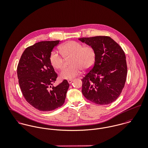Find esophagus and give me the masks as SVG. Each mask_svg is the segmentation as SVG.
Listing matches in <instances>:
<instances>
[{"instance_id": "obj_1", "label": "esophagus", "mask_w": 148, "mask_h": 148, "mask_svg": "<svg viewBox=\"0 0 148 148\" xmlns=\"http://www.w3.org/2000/svg\"><path fill=\"white\" fill-rule=\"evenodd\" d=\"M72 82H73V80H72V79H69V80H68V82L69 84H71V83H72Z\"/></svg>"}]
</instances>
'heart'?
<instances>
[{"label": "heart", "instance_id": "1", "mask_svg": "<svg viewBox=\"0 0 148 148\" xmlns=\"http://www.w3.org/2000/svg\"><path fill=\"white\" fill-rule=\"evenodd\" d=\"M60 50L62 56L56 51L49 55V62L56 69H62L64 65V59L71 58L69 66L64 68L60 73L61 78L71 79L80 75L82 69L89 71L93 68L96 60L95 48L90 45H84L81 42L69 41L64 43Z\"/></svg>", "mask_w": 148, "mask_h": 148}]
</instances>
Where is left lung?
Listing matches in <instances>:
<instances>
[{
  "label": "left lung",
  "instance_id": "8db88e82",
  "mask_svg": "<svg viewBox=\"0 0 148 148\" xmlns=\"http://www.w3.org/2000/svg\"><path fill=\"white\" fill-rule=\"evenodd\" d=\"M79 40L93 46L97 55L94 66L82 79L83 95L99 105L114 102L122 92L127 79V62L123 49L106 36Z\"/></svg>",
  "mask_w": 148,
  "mask_h": 148
}]
</instances>
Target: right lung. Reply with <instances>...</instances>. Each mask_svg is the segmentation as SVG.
Instances as JSON below:
<instances>
[{"label": "right lung", "mask_w": 148, "mask_h": 148, "mask_svg": "<svg viewBox=\"0 0 148 148\" xmlns=\"http://www.w3.org/2000/svg\"><path fill=\"white\" fill-rule=\"evenodd\" d=\"M59 40L43 41L27 47L17 67L19 84L25 100L34 108L48 112L63 106L69 84L66 80L53 86L58 77L49 58Z\"/></svg>", "instance_id": "add662e5"}]
</instances>
